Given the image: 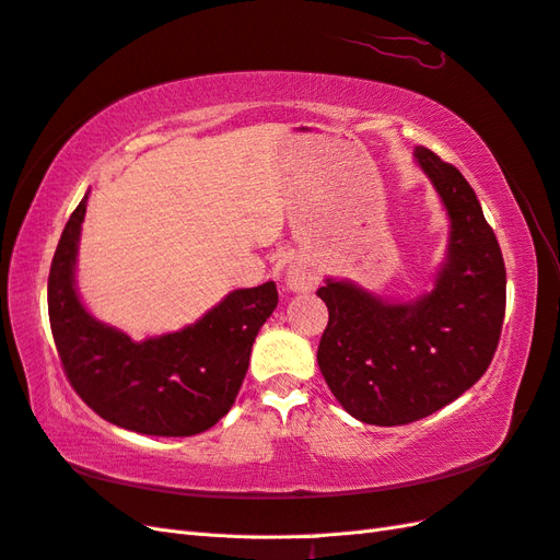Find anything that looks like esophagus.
I'll return each mask as SVG.
<instances>
[{"label": "esophagus", "mask_w": 560, "mask_h": 560, "mask_svg": "<svg viewBox=\"0 0 560 560\" xmlns=\"http://www.w3.org/2000/svg\"><path fill=\"white\" fill-rule=\"evenodd\" d=\"M317 281H319L317 271L307 265L295 262L285 269V285H289L291 291H312L317 285Z\"/></svg>", "instance_id": "esophagus-1"}]
</instances>
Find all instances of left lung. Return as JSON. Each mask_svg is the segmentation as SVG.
Wrapping results in <instances>:
<instances>
[{
	"label": "left lung",
	"instance_id": "left-lung-1",
	"mask_svg": "<svg viewBox=\"0 0 560 560\" xmlns=\"http://www.w3.org/2000/svg\"><path fill=\"white\" fill-rule=\"evenodd\" d=\"M415 164L448 217L434 289L386 301L348 279H327L329 307L317 362L331 394L365 424L422 420L463 396L497 353L505 315V267L475 190L453 164L415 148Z\"/></svg>",
	"mask_w": 560,
	"mask_h": 560
}]
</instances>
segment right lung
Here are the masks:
<instances>
[{
  "label": "right lung",
  "mask_w": 560,
  "mask_h": 560,
  "mask_svg": "<svg viewBox=\"0 0 560 560\" xmlns=\"http://www.w3.org/2000/svg\"><path fill=\"white\" fill-rule=\"evenodd\" d=\"M88 192L63 226L51 259V336L75 394L100 418L150 436H192L231 410L257 331L279 303L277 283L236 289L178 331L133 341L100 322L75 289Z\"/></svg>",
  "instance_id": "obj_1"
}]
</instances>
